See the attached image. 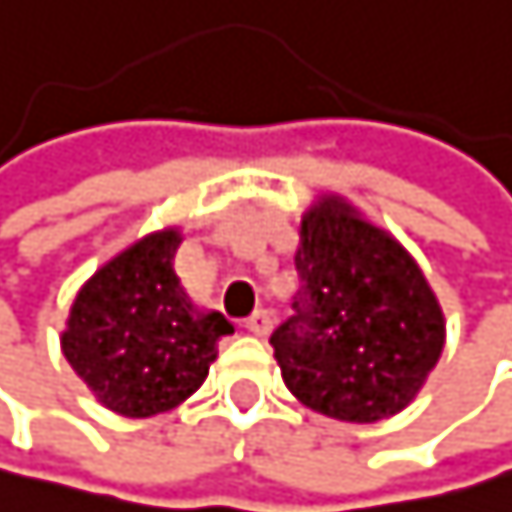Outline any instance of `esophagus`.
I'll return each instance as SVG.
<instances>
[{
  "label": "esophagus",
  "instance_id": "34e87169",
  "mask_svg": "<svg viewBox=\"0 0 512 512\" xmlns=\"http://www.w3.org/2000/svg\"><path fill=\"white\" fill-rule=\"evenodd\" d=\"M245 329L248 332H254V335H271V329H274V313L271 309H258V313H251L248 316V322H245Z\"/></svg>",
  "mask_w": 512,
  "mask_h": 512
}]
</instances>
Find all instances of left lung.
I'll list each match as a JSON object with an SVG mask.
<instances>
[{
  "instance_id": "left-lung-1",
  "label": "left lung",
  "mask_w": 512,
  "mask_h": 512,
  "mask_svg": "<svg viewBox=\"0 0 512 512\" xmlns=\"http://www.w3.org/2000/svg\"><path fill=\"white\" fill-rule=\"evenodd\" d=\"M300 293L271 335L283 384L342 423H377L410 403L435 368L445 319L435 293L387 232L326 199L303 216Z\"/></svg>"
}]
</instances>
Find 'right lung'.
I'll return each mask as SVG.
<instances>
[{"instance_id":"right-lung-1","label":"right lung","mask_w":512,"mask_h":512,"mask_svg":"<svg viewBox=\"0 0 512 512\" xmlns=\"http://www.w3.org/2000/svg\"><path fill=\"white\" fill-rule=\"evenodd\" d=\"M177 232H157L122 251L77 293L64 358L86 387L122 416L174 410L206 381L232 322L199 309L174 274Z\"/></svg>"}]
</instances>
